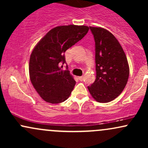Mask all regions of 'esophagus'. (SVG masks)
I'll return each instance as SVG.
<instances>
[{"instance_id": "1", "label": "esophagus", "mask_w": 148, "mask_h": 148, "mask_svg": "<svg viewBox=\"0 0 148 148\" xmlns=\"http://www.w3.org/2000/svg\"><path fill=\"white\" fill-rule=\"evenodd\" d=\"M79 81H84V76H79Z\"/></svg>"}]
</instances>
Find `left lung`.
Wrapping results in <instances>:
<instances>
[{"mask_svg":"<svg viewBox=\"0 0 148 148\" xmlns=\"http://www.w3.org/2000/svg\"><path fill=\"white\" fill-rule=\"evenodd\" d=\"M95 42L96 79L88 86L100 103L112 101L123 92L130 75L128 62L121 45L113 34L102 28L90 26Z\"/></svg>","mask_w":148,"mask_h":148,"instance_id":"obj_1","label":"left lung"}]
</instances>
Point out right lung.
Listing matches in <instances>:
<instances>
[{"label":"right lung","mask_w":148,"mask_h":148,"mask_svg":"<svg viewBox=\"0 0 148 148\" xmlns=\"http://www.w3.org/2000/svg\"><path fill=\"white\" fill-rule=\"evenodd\" d=\"M86 25H60L47 33L34 48L29 61V74L33 87L45 101L58 103L70 95L76 84L65 63L64 52L87 34Z\"/></svg>","instance_id":"add662e5"}]
</instances>
